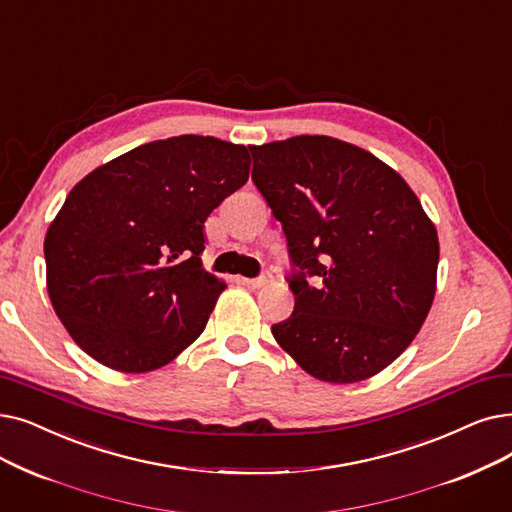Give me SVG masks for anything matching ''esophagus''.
<instances>
[{"label": "esophagus", "instance_id": "34e87169", "mask_svg": "<svg viewBox=\"0 0 512 512\" xmlns=\"http://www.w3.org/2000/svg\"><path fill=\"white\" fill-rule=\"evenodd\" d=\"M242 282L247 284V286H251V288H261V286L272 282V274L270 272H263L259 278H242Z\"/></svg>", "mask_w": 512, "mask_h": 512}]
</instances>
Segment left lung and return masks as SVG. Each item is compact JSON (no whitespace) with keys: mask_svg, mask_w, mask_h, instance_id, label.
<instances>
[{"mask_svg":"<svg viewBox=\"0 0 512 512\" xmlns=\"http://www.w3.org/2000/svg\"><path fill=\"white\" fill-rule=\"evenodd\" d=\"M293 274L278 345L311 376L358 383L414 341L435 297L439 240L404 177L328 136L249 146Z\"/></svg>","mask_w":512,"mask_h":512,"instance_id":"1","label":"left lung"}]
</instances>
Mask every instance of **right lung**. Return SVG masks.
I'll return each instance as SVG.
<instances>
[{"label": "right lung", "instance_id": "right-lung-1", "mask_svg": "<svg viewBox=\"0 0 512 512\" xmlns=\"http://www.w3.org/2000/svg\"><path fill=\"white\" fill-rule=\"evenodd\" d=\"M249 150L211 136L133 148L87 173L50 224L48 293L92 358L169 364L205 330L226 282L205 272V221L249 180Z\"/></svg>", "mask_w": 512, "mask_h": 512}]
</instances>
